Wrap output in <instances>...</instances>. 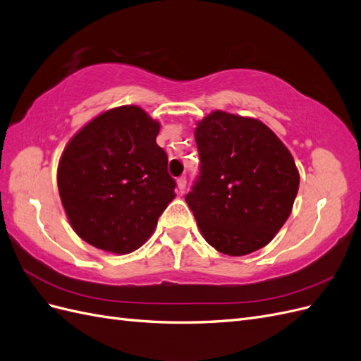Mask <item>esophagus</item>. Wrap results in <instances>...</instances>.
Here are the masks:
<instances>
[{
	"label": "esophagus",
	"mask_w": 361,
	"mask_h": 361,
	"mask_svg": "<svg viewBox=\"0 0 361 361\" xmlns=\"http://www.w3.org/2000/svg\"><path fill=\"white\" fill-rule=\"evenodd\" d=\"M186 184H188L186 177H180V178L177 180V186H178L180 193H184V192H186Z\"/></svg>",
	"instance_id": "1"
}]
</instances>
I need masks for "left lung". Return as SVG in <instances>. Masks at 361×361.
<instances>
[{"label":"left lung","mask_w":361,"mask_h":361,"mask_svg":"<svg viewBox=\"0 0 361 361\" xmlns=\"http://www.w3.org/2000/svg\"><path fill=\"white\" fill-rule=\"evenodd\" d=\"M201 172L186 202L202 238L239 257L269 243L289 218L300 188L290 151L255 118L214 110L198 121Z\"/></svg>","instance_id":"1"}]
</instances>
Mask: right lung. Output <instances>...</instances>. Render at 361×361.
<instances>
[{
	"mask_svg": "<svg viewBox=\"0 0 361 361\" xmlns=\"http://www.w3.org/2000/svg\"><path fill=\"white\" fill-rule=\"evenodd\" d=\"M160 122L139 106L102 111L68 142L57 168L59 195L81 239L130 254L156 230L175 198L168 156L157 145Z\"/></svg>",
	"mask_w": 361,
	"mask_h": 361,
	"instance_id": "1",
	"label": "right lung"
}]
</instances>
